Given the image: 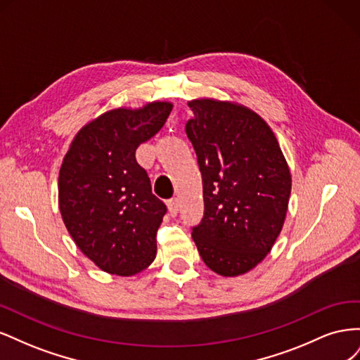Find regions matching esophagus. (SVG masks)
I'll list each match as a JSON object with an SVG mask.
<instances>
[{
    "instance_id": "1",
    "label": "esophagus",
    "mask_w": 360,
    "mask_h": 360,
    "mask_svg": "<svg viewBox=\"0 0 360 360\" xmlns=\"http://www.w3.org/2000/svg\"><path fill=\"white\" fill-rule=\"evenodd\" d=\"M167 205H168L169 214H171L172 217H174V216H177V213H179V207H180L179 200H177V198H172V200H169V201L167 202Z\"/></svg>"
}]
</instances>
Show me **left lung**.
Segmentation results:
<instances>
[{
    "label": "left lung",
    "instance_id": "8db88e82",
    "mask_svg": "<svg viewBox=\"0 0 360 360\" xmlns=\"http://www.w3.org/2000/svg\"><path fill=\"white\" fill-rule=\"evenodd\" d=\"M186 135L202 179L204 214L192 238L204 263L224 276L255 267L287 214L291 176L276 136L245 106L189 102Z\"/></svg>",
    "mask_w": 360,
    "mask_h": 360
}]
</instances>
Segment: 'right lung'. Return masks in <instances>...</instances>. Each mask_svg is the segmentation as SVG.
Masks as SVG:
<instances>
[{"instance_id": "add662e5", "label": "right lung", "mask_w": 360, "mask_h": 360, "mask_svg": "<svg viewBox=\"0 0 360 360\" xmlns=\"http://www.w3.org/2000/svg\"><path fill=\"white\" fill-rule=\"evenodd\" d=\"M171 110V103L153 102L136 111H108L79 130L63 160V221L82 254L108 274L135 275L156 257L167 205L151 193L135 153L163 127Z\"/></svg>"}]
</instances>
